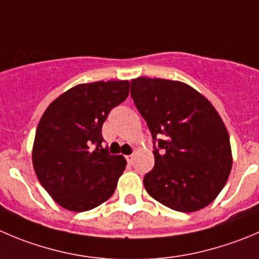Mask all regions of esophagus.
<instances>
[{"label":"esophagus","instance_id":"1","mask_svg":"<svg viewBox=\"0 0 259 259\" xmlns=\"http://www.w3.org/2000/svg\"><path fill=\"white\" fill-rule=\"evenodd\" d=\"M125 160H127L128 164H132L135 160V155H127V156H125Z\"/></svg>","mask_w":259,"mask_h":259}]
</instances>
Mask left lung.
<instances>
[{
  "mask_svg": "<svg viewBox=\"0 0 259 259\" xmlns=\"http://www.w3.org/2000/svg\"><path fill=\"white\" fill-rule=\"evenodd\" d=\"M131 97L154 140L147 193L181 212L210 205L233 164L229 134L212 104L187 83L164 78H135Z\"/></svg>",
  "mask_w": 259,
  "mask_h": 259,
  "instance_id": "8db88e82",
  "label": "left lung"
}]
</instances>
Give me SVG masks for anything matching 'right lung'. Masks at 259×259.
Returning <instances> with one entry per match:
<instances>
[{"label":"right lung","mask_w":259,"mask_h":259,"mask_svg":"<svg viewBox=\"0 0 259 259\" xmlns=\"http://www.w3.org/2000/svg\"><path fill=\"white\" fill-rule=\"evenodd\" d=\"M128 93V81L81 83L58 97L40 118L34 170L43 188L66 210H91L114 193L127 161L102 146V127Z\"/></svg>","instance_id":"right-lung-1"}]
</instances>
